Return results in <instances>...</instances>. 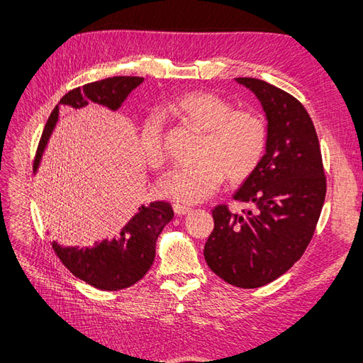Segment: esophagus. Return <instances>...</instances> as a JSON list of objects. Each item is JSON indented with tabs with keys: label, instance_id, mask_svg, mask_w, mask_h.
Wrapping results in <instances>:
<instances>
[{
	"label": "esophagus",
	"instance_id": "obj_1",
	"mask_svg": "<svg viewBox=\"0 0 363 363\" xmlns=\"http://www.w3.org/2000/svg\"><path fill=\"white\" fill-rule=\"evenodd\" d=\"M173 209H174V212L177 213V215H187V213H190L191 212V207H189V206H184V204H173Z\"/></svg>",
	"mask_w": 363,
	"mask_h": 363
}]
</instances>
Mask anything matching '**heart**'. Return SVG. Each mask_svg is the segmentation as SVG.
<instances>
[{
  "instance_id": "obj_1",
  "label": "heart",
  "mask_w": 363,
  "mask_h": 363,
  "mask_svg": "<svg viewBox=\"0 0 363 363\" xmlns=\"http://www.w3.org/2000/svg\"><path fill=\"white\" fill-rule=\"evenodd\" d=\"M177 118L204 134L194 165L174 168L159 182V194L177 203H199L225 179L242 182L256 172L268 146V126L256 111L235 109L229 99L212 91H189L169 103ZM140 145L146 164L165 165L162 128L156 115L142 125Z\"/></svg>"
}]
</instances>
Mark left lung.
<instances>
[{"label":"left lung","mask_w":363,"mask_h":363,"mask_svg":"<svg viewBox=\"0 0 363 363\" xmlns=\"http://www.w3.org/2000/svg\"><path fill=\"white\" fill-rule=\"evenodd\" d=\"M254 91L268 120L264 160L234 199L252 209L213 207L204 257L223 281L240 289L273 282L309 246L326 196L320 142L309 113L295 96L265 81L237 78Z\"/></svg>","instance_id":"8db88e82"}]
</instances>
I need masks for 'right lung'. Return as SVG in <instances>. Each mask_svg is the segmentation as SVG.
<instances>
[{"label": "right lung", "mask_w": 363, "mask_h": 363, "mask_svg": "<svg viewBox=\"0 0 363 363\" xmlns=\"http://www.w3.org/2000/svg\"><path fill=\"white\" fill-rule=\"evenodd\" d=\"M142 82L143 78L138 76H113V78L89 82L65 94L46 121L35 151L34 169H37L46 142L52 128L56 126L59 106L76 111L89 103H96L117 111L130 91ZM173 217L172 204L167 201H152L150 206H142L111 242L104 240L95 243L94 248L81 250L64 248L52 242V250L76 277L91 287L106 291L123 290L134 285L148 273L156 257L157 237Z\"/></svg>", "instance_id": "obj_1"}]
</instances>
